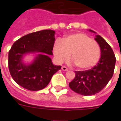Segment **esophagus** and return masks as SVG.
I'll return each instance as SVG.
<instances>
[{"label": "esophagus", "instance_id": "obj_1", "mask_svg": "<svg viewBox=\"0 0 121 121\" xmlns=\"http://www.w3.org/2000/svg\"><path fill=\"white\" fill-rule=\"evenodd\" d=\"M61 69H62V70H63V71H68V69L67 68H66V66H63L62 68H61Z\"/></svg>", "mask_w": 121, "mask_h": 121}]
</instances>
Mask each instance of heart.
Returning a JSON list of instances; mask_svg holds the SVG:
<instances>
[{"instance_id":"b5f03b06","label":"heart","mask_w":121,"mask_h":121,"mask_svg":"<svg viewBox=\"0 0 121 121\" xmlns=\"http://www.w3.org/2000/svg\"><path fill=\"white\" fill-rule=\"evenodd\" d=\"M53 51L59 63L67 60L71 55L76 66L81 70L95 66L99 60L101 52L97 42L82 33L67 35L63 41L59 39L56 40Z\"/></svg>"}]
</instances>
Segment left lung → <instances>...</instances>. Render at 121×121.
<instances>
[{"label": "left lung", "mask_w": 121, "mask_h": 121, "mask_svg": "<svg viewBox=\"0 0 121 121\" xmlns=\"http://www.w3.org/2000/svg\"><path fill=\"white\" fill-rule=\"evenodd\" d=\"M90 31L95 33L92 30ZM95 39L101 51L99 61L90 70L75 71V77L69 83V86L73 91L85 96L100 92L112 77L114 71L116 57L112 49L99 35H96Z\"/></svg>", "instance_id": "obj_1"}]
</instances>
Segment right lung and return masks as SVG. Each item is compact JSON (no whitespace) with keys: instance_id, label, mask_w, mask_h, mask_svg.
I'll use <instances>...</instances> for the list:
<instances>
[{"instance_id":"1","label":"right lung","mask_w":121,"mask_h":121,"mask_svg":"<svg viewBox=\"0 0 121 121\" xmlns=\"http://www.w3.org/2000/svg\"><path fill=\"white\" fill-rule=\"evenodd\" d=\"M55 32L46 29L30 33L16 41L9 51L8 66L10 75L20 86L32 91L45 88L61 66L52 63ZM39 52L31 64L22 62L27 53Z\"/></svg>"}]
</instances>
